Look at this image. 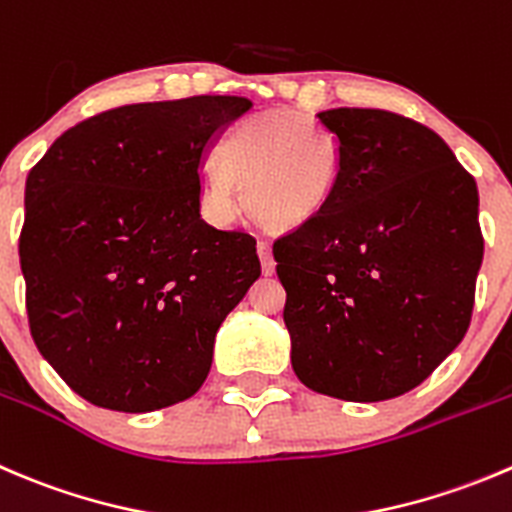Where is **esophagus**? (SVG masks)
I'll list each match as a JSON object with an SVG mask.
<instances>
[{"label": "esophagus", "mask_w": 512, "mask_h": 512, "mask_svg": "<svg viewBox=\"0 0 512 512\" xmlns=\"http://www.w3.org/2000/svg\"><path fill=\"white\" fill-rule=\"evenodd\" d=\"M257 255H260L262 272H265V275H272V272H275V257H272L270 242H265V240L257 242Z\"/></svg>", "instance_id": "34e87169"}]
</instances>
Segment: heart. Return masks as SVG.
I'll use <instances>...</instances> for the list:
<instances>
[{
	"instance_id": "heart-1",
	"label": "heart",
	"mask_w": 512,
	"mask_h": 512,
	"mask_svg": "<svg viewBox=\"0 0 512 512\" xmlns=\"http://www.w3.org/2000/svg\"><path fill=\"white\" fill-rule=\"evenodd\" d=\"M340 180V150L305 114L275 109L242 122L222 145V167L202 182L212 222L237 215L235 182L260 225L292 230L320 215Z\"/></svg>"
}]
</instances>
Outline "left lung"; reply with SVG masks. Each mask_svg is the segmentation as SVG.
Listing matches in <instances>:
<instances>
[{
    "label": "left lung",
    "mask_w": 512,
    "mask_h": 512,
    "mask_svg": "<svg viewBox=\"0 0 512 512\" xmlns=\"http://www.w3.org/2000/svg\"><path fill=\"white\" fill-rule=\"evenodd\" d=\"M340 150L325 210L272 245L292 370L350 403L405 395L460 345L483 262L478 185L425 124L317 114Z\"/></svg>",
    "instance_id": "8db88e82"
}]
</instances>
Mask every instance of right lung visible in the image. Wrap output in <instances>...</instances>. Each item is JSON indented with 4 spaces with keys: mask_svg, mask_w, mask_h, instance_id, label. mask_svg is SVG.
Returning <instances> with one entry per match:
<instances>
[{
    "mask_svg": "<svg viewBox=\"0 0 512 512\" xmlns=\"http://www.w3.org/2000/svg\"><path fill=\"white\" fill-rule=\"evenodd\" d=\"M245 97L124 104L32 167L19 262L34 345L97 408L192 398L215 335L260 277L255 237L207 225L202 165Z\"/></svg>",
    "mask_w": 512,
    "mask_h": 512,
    "instance_id": "add662e5",
    "label": "right lung"
}]
</instances>
